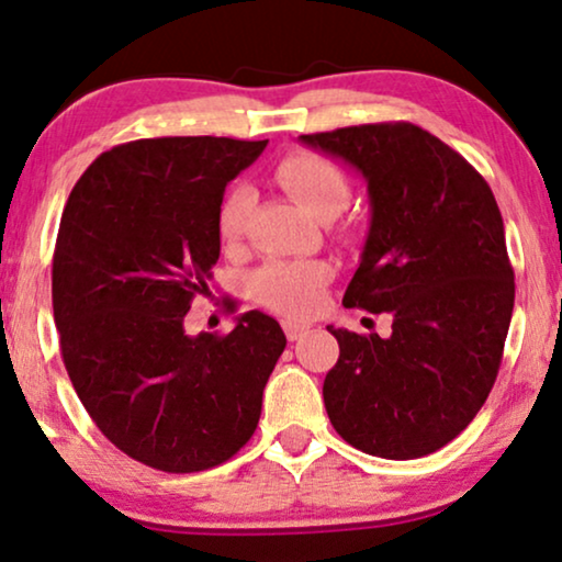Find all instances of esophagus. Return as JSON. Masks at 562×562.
Wrapping results in <instances>:
<instances>
[{
    "label": "esophagus",
    "instance_id": "1",
    "mask_svg": "<svg viewBox=\"0 0 562 562\" xmlns=\"http://www.w3.org/2000/svg\"><path fill=\"white\" fill-rule=\"evenodd\" d=\"M282 328H285V336H288L290 341H297V339H301V336L308 334V326L297 324V321H285V324H282Z\"/></svg>",
    "mask_w": 562,
    "mask_h": 562
}]
</instances>
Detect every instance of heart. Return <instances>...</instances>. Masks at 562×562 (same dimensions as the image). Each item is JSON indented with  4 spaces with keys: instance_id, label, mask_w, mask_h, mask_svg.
I'll use <instances>...</instances> for the list:
<instances>
[{
    "instance_id": "1",
    "label": "heart",
    "mask_w": 562,
    "mask_h": 562,
    "mask_svg": "<svg viewBox=\"0 0 562 562\" xmlns=\"http://www.w3.org/2000/svg\"><path fill=\"white\" fill-rule=\"evenodd\" d=\"M274 177L318 221L336 218L349 203L347 177L324 156H288L277 164ZM251 207V187H231L218 207V234L223 241L241 238ZM328 277H331V269L324 261H269L251 277V290L267 308L285 313V316H311L324 301Z\"/></svg>"
}]
</instances>
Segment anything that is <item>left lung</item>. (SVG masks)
Instances as JSON below:
<instances>
[{"mask_svg":"<svg viewBox=\"0 0 562 562\" xmlns=\"http://www.w3.org/2000/svg\"><path fill=\"white\" fill-rule=\"evenodd\" d=\"M368 182L370 231L344 305L391 313L393 334L326 326L339 362L326 414L357 450L414 460L452 442L496 383L514 311V269L491 187L411 123L301 136Z\"/></svg>","mask_w":562,"mask_h":562,"instance_id":"left-lung-1","label":"left lung"}]
</instances>
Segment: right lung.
Instances as JSON below:
<instances>
[{
  "label": "right lung",
  "instance_id": "add662e5",
  "mask_svg": "<svg viewBox=\"0 0 562 562\" xmlns=\"http://www.w3.org/2000/svg\"><path fill=\"white\" fill-rule=\"evenodd\" d=\"M267 140L144 138L89 164L66 200L54 318L74 391L128 458L215 468L249 442L285 334L246 311L226 336L184 331L221 257L218 207Z\"/></svg>",
  "mask_w": 562,
  "mask_h": 562
}]
</instances>
